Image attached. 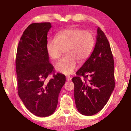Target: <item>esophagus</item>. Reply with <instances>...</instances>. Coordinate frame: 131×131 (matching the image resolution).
Listing matches in <instances>:
<instances>
[{"instance_id": "obj_1", "label": "esophagus", "mask_w": 131, "mask_h": 131, "mask_svg": "<svg viewBox=\"0 0 131 131\" xmlns=\"http://www.w3.org/2000/svg\"><path fill=\"white\" fill-rule=\"evenodd\" d=\"M66 78H67V81H71V79H72V78H71L70 76H67V77Z\"/></svg>"}]
</instances>
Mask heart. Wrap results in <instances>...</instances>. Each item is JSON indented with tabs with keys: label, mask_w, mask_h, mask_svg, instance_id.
Here are the masks:
<instances>
[{
	"label": "heart",
	"mask_w": 131,
	"mask_h": 131,
	"mask_svg": "<svg viewBox=\"0 0 131 131\" xmlns=\"http://www.w3.org/2000/svg\"><path fill=\"white\" fill-rule=\"evenodd\" d=\"M95 44V36L92 32L69 28L60 31L56 38L50 39L47 45V50L50 57L56 60L66 49L67 56L57 61L55 68L62 74L70 75L77 68V60L82 63L89 57Z\"/></svg>",
	"instance_id": "heart-1"
}]
</instances>
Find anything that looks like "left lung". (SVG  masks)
<instances>
[{"label":"left lung","instance_id":"1","mask_svg":"<svg viewBox=\"0 0 131 131\" xmlns=\"http://www.w3.org/2000/svg\"><path fill=\"white\" fill-rule=\"evenodd\" d=\"M76 74L72 82L77 108L85 116L96 114L107 103L115 87L113 54L105 34L99 27L93 51Z\"/></svg>","mask_w":131,"mask_h":131}]
</instances>
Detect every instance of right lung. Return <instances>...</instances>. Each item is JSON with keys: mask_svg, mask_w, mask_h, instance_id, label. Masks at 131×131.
Instances as JSON below:
<instances>
[{"mask_svg": "<svg viewBox=\"0 0 131 131\" xmlns=\"http://www.w3.org/2000/svg\"><path fill=\"white\" fill-rule=\"evenodd\" d=\"M50 23H35L24 31L17 47L16 72L18 94L28 110L38 117L54 112L65 75L56 74L47 50ZM51 74L53 77L45 81Z\"/></svg>", "mask_w": 131, "mask_h": 131, "instance_id": "obj_1", "label": "right lung"}]
</instances>
